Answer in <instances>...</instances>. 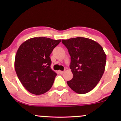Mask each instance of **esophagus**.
<instances>
[{
  "mask_svg": "<svg viewBox=\"0 0 121 121\" xmlns=\"http://www.w3.org/2000/svg\"><path fill=\"white\" fill-rule=\"evenodd\" d=\"M59 73H60V74H63V73H64V71H61V70H59Z\"/></svg>",
  "mask_w": 121,
  "mask_h": 121,
  "instance_id": "1",
  "label": "esophagus"
}]
</instances>
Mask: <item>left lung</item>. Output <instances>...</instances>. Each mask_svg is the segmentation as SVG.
<instances>
[{
  "instance_id": "left-lung-1",
  "label": "left lung",
  "mask_w": 121,
  "mask_h": 121,
  "mask_svg": "<svg viewBox=\"0 0 121 121\" xmlns=\"http://www.w3.org/2000/svg\"><path fill=\"white\" fill-rule=\"evenodd\" d=\"M62 43L70 56L73 75L67 84L77 93H87L95 87L104 74L106 54L98 43L85 37L62 40Z\"/></svg>"
}]
</instances>
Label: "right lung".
Here are the masks:
<instances>
[{
    "instance_id": "1",
    "label": "right lung",
    "mask_w": 121,
    "mask_h": 121,
    "mask_svg": "<svg viewBox=\"0 0 121 121\" xmlns=\"http://www.w3.org/2000/svg\"><path fill=\"white\" fill-rule=\"evenodd\" d=\"M61 41L34 37L26 40L18 48L15 71L23 86L30 93L44 94L52 86L57 74L51 68L49 56Z\"/></svg>"
}]
</instances>
